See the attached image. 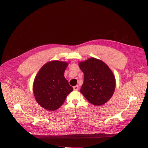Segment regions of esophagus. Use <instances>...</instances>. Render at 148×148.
<instances>
[{
	"label": "esophagus",
	"mask_w": 148,
	"mask_h": 148,
	"mask_svg": "<svg viewBox=\"0 0 148 148\" xmlns=\"http://www.w3.org/2000/svg\"><path fill=\"white\" fill-rule=\"evenodd\" d=\"M78 89H79V86H78V85H77V86H73V89H74L75 91H78Z\"/></svg>",
	"instance_id": "esophagus-1"
}]
</instances>
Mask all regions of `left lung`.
I'll list each match as a JSON object with an SVG mask.
<instances>
[{
  "instance_id": "1",
  "label": "left lung",
  "mask_w": 148,
  "mask_h": 148,
  "mask_svg": "<svg viewBox=\"0 0 148 148\" xmlns=\"http://www.w3.org/2000/svg\"><path fill=\"white\" fill-rule=\"evenodd\" d=\"M84 73V83L80 92L95 106L104 104L113 96L115 78L112 70L104 62L91 57L79 62Z\"/></svg>"
}]
</instances>
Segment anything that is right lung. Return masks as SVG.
Listing matches in <instances>:
<instances>
[{
  "mask_svg": "<svg viewBox=\"0 0 148 148\" xmlns=\"http://www.w3.org/2000/svg\"><path fill=\"white\" fill-rule=\"evenodd\" d=\"M69 62L52 60L44 64L34 78L35 99L44 109L54 111L64 104L67 95L73 90L64 77Z\"/></svg>",
  "mask_w": 148,
  "mask_h": 148,
  "instance_id": "1",
  "label": "right lung"
}]
</instances>
